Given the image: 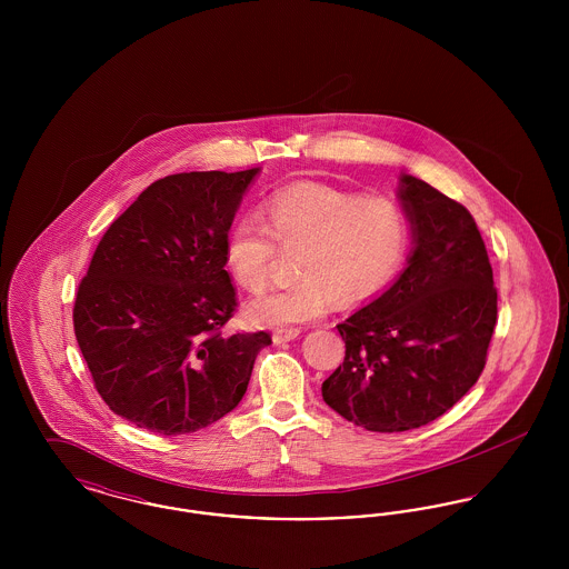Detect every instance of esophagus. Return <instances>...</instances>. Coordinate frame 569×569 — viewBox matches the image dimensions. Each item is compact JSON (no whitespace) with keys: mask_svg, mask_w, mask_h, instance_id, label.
I'll list each match as a JSON object with an SVG mask.
<instances>
[{"mask_svg":"<svg viewBox=\"0 0 569 569\" xmlns=\"http://www.w3.org/2000/svg\"><path fill=\"white\" fill-rule=\"evenodd\" d=\"M297 337H300V330H298V328H281V330H274V332H272V341H274L277 346L288 343V341H295Z\"/></svg>","mask_w":569,"mask_h":569,"instance_id":"1","label":"esophagus"}]
</instances>
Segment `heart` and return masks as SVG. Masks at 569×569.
I'll return each mask as SVG.
<instances>
[{"mask_svg":"<svg viewBox=\"0 0 569 569\" xmlns=\"http://www.w3.org/2000/svg\"><path fill=\"white\" fill-rule=\"evenodd\" d=\"M267 223L241 217L226 239V264L244 290L271 281L277 243L300 247L292 286L249 300L260 326L305 325L322 318L332 300L350 307L379 295L406 264L411 226L390 196H360L322 181H297L272 191Z\"/></svg>","mask_w":569,"mask_h":569,"instance_id":"b5f03b06","label":"heart"}]
</instances>
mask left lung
I'll return each mask as SVG.
<instances>
[{"label":"left lung","mask_w":569,"mask_h":569,"mask_svg":"<svg viewBox=\"0 0 569 569\" xmlns=\"http://www.w3.org/2000/svg\"><path fill=\"white\" fill-rule=\"evenodd\" d=\"M397 198L411 226L395 283L337 325L346 360L326 406L358 427L399 433L433 422L478 381L497 322L487 247L471 213L411 174Z\"/></svg>","instance_id":"obj_1"}]
</instances>
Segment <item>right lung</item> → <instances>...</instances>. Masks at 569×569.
Returning <instances> with one entry per match:
<instances>
[{
  "label": "right lung",
  "instance_id": "right-lung-1",
  "mask_svg": "<svg viewBox=\"0 0 569 569\" xmlns=\"http://www.w3.org/2000/svg\"><path fill=\"white\" fill-rule=\"evenodd\" d=\"M262 168L181 172L110 223L74 302L96 390L151 433L186 435L241 403L269 332L223 335L237 295L226 239Z\"/></svg>",
  "mask_w": 569,
  "mask_h": 569
}]
</instances>
